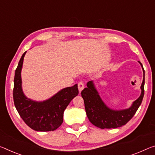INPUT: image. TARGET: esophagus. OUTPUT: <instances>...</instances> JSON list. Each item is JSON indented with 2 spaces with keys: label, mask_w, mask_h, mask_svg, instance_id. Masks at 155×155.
<instances>
[{
  "label": "esophagus",
  "mask_w": 155,
  "mask_h": 155,
  "mask_svg": "<svg viewBox=\"0 0 155 155\" xmlns=\"http://www.w3.org/2000/svg\"><path fill=\"white\" fill-rule=\"evenodd\" d=\"M85 87V83L83 81H80L78 83V91L81 92V91L84 89Z\"/></svg>",
  "instance_id": "obj_1"
}]
</instances>
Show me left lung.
I'll list each match as a JSON object with an SVG mask.
<instances>
[{
  "label": "left lung",
  "instance_id": "8db88e82",
  "mask_svg": "<svg viewBox=\"0 0 155 155\" xmlns=\"http://www.w3.org/2000/svg\"><path fill=\"white\" fill-rule=\"evenodd\" d=\"M143 71V79L142 82L140 97L129 108L114 110L109 108L104 104L95 88L92 81L87 82V87L82 90L81 96L84 101L86 114L90 121L99 128H117L126 125L130 120L141 104L144 95L145 72L141 63L139 62Z\"/></svg>",
  "mask_w": 155,
  "mask_h": 155
}]
</instances>
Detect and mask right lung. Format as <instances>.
<instances>
[{
  "label": "right lung",
  "instance_id": "obj_1",
  "mask_svg": "<svg viewBox=\"0 0 155 155\" xmlns=\"http://www.w3.org/2000/svg\"><path fill=\"white\" fill-rule=\"evenodd\" d=\"M22 55L15 71L13 97L15 107L24 122L36 131H54L63 121V112L74 98L78 94V85L65 87L44 101L28 99L22 90L21 70L24 56Z\"/></svg>",
  "mask_w": 155,
  "mask_h": 155
}]
</instances>
